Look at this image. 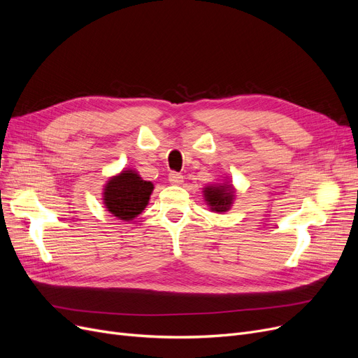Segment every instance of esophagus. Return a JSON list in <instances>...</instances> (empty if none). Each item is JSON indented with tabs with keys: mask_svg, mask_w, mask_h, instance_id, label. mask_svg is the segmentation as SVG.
I'll return each mask as SVG.
<instances>
[{
	"mask_svg": "<svg viewBox=\"0 0 358 358\" xmlns=\"http://www.w3.org/2000/svg\"><path fill=\"white\" fill-rule=\"evenodd\" d=\"M168 178H169L171 184H176V185H180L184 181V177L181 174H178V173H171Z\"/></svg>",
	"mask_w": 358,
	"mask_h": 358,
	"instance_id": "1",
	"label": "esophagus"
}]
</instances>
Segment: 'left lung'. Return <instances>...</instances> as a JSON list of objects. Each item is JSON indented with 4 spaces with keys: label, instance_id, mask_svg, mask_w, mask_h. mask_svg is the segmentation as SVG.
<instances>
[{
    "label": "left lung",
    "instance_id": "obj_1",
    "mask_svg": "<svg viewBox=\"0 0 358 358\" xmlns=\"http://www.w3.org/2000/svg\"><path fill=\"white\" fill-rule=\"evenodd\" d=\"M203 197L206 205L212 212L222 213L228 212L234 203L236 189L229 182L222 184H209L203 189Z\"/></svg>",
    "mask_w": 358,
    "mask_h": 358
}]
</instances>
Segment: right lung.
Instances as JSON below:
<instances>
[{
	"mask_svg": "<svg viewBox=\"0 0 358 358\" xmlns=\"http://www.w3.org/2000/svg\"><path fill=\"white\" fill-rule=\"evenodd\" d=\"M153 184L145 181L136 169L126 168L103 185L102 200L106 210L121 221H133L149 203Z\"/></svg>",
	"mask_w": 358,
	"mask_h": 358,
	"instance_id": "add662e5",
	"label": "right lung"
}]
</instances>
